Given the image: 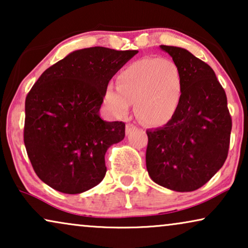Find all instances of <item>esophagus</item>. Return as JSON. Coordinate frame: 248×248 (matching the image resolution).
Here are the masks:
<instances>
[{"label":"esophagus","mask_w":248,"mask_h":248,"mask_svg":"<svg viewBox=\"0 0 248 248\" xmlns=\"http://www.w3.org/2000/svg\"><path fill=\"white\" fill-rule=\"evenodd\" d=\"M135 128H137V126H135L134 124H132V123H127L126 124V127H125V131H126V134H130V133H132V132H133Z\"/></svg>","instance_id":"esophagus-1"}]
</instances>
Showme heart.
Masks as SVG:
<instances>
[{"label": "heart", "mask_w": 248, "mask_h": 248, "mask_svg": "<svg viewBox=\"0 0 248 248\" xmlns=\"http://www.w3.org/2000/svg\"><path fill=\"white\" fill-rule=\"evenodd\" d=\"M182 76L170 60L144 57L134 61L116 78V89L108 87L103 101L114 116L124 117L135 104L138 116L152 126L175 116L182 97Z\"/></svg>", "instance_id": "obj_1"}]
</instances>
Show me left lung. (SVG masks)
Segmentation results:
<instances>
[{
  "label": "left lung",
  "instance_id": "left-lung-1",
  "mask_svg": "<svg viewBox=\"0 0 248 248\" xmlns=\"http://www.w3.org/2000/svg\"><path fill=\"white\" fill-rule=\"evenodd\" d=\"M182 76L181 103L161 128L148 130L145 154L152 181L176 192L208 183L228 155L232 116L215 71L188 50L161 45Z\"/></svg>",
  "mask_w": 248,
  "mask_h": 248
}]
</instances>
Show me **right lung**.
<instances>
[{
  "instance_id": "add662e5",
  "label": "right lung",
  "mask_w": 248,
  "mask_h": 248,
  "mask_svg": "<svg viewBox=\"0 0 248 248\" xmlns=\"http://www.w3.org/2000/svg\"><path fill=\"white\" fill-rule=\"evenodd\" d=\"M138 50L90 47L48 67L26 97L23 141L37 176L50 187L79 194L106 174L105 154L125 137L123 122L99 116L115 73Z\"/></svg>"
}]
</instances>
